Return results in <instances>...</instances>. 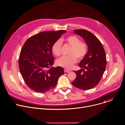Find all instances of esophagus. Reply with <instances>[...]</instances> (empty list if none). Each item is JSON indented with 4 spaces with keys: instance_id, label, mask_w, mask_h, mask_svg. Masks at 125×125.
I'll return each instance as SVG.
<instances>
[{
    "instance_id": "obj_1",
    "label": "esophagus",
    "mask_w": 125,
    "mask_h": 125,
    "mask_svg": "<svg viewBox=\"0 0 125 125\" xmlns=\"http://www.w3.org/2000/svg\"><path fill=\"white\" fill-rule=\"evenodd\" d=\"M64 72L65 73H68L69 72H70V70L67 69H64Z\"/></svg>"
}]
</instances>
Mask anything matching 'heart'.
I'll return each mask as SVG.
<instances>
[{"label":"heart","instance_id":"b5f03b06","mask_svg":"<svg viewBox=\"0 0 125 125\" xmlns=\"http://www.w3.org/2000/svg\"><path fill=\"white\" fill-rule=\"evenodd\" d=\"M67 43L72 47L69 56H64L58 59L56 62L58 66L71 69L79 60L83 59L88 51V46L85 42H82L81 40L76 35H70L65 39ZM62 42L58 40L54 42L52 46V51L55 56L61 55Z\"/></svg>","mask_w":125,"mask_h":125}]
</instances>
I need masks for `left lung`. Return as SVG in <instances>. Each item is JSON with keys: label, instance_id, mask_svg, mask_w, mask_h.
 Masks as SVG:
<instances>
[{"label": "left lung", "instance_id": "left-lung-1", "mask_svg": "<svg viewBox=\"0 0 125 125\" xmlns=\"http://www.w3.org/2000/svg\"><path fill=\"white\" fill-rule=\"evenodd\" d=\"M74 31L84 39L88 50L79 64L83 69L74 71L77 77L72 84L81 90H90L99 83L104 74L106 66L105 52L101 42L90 31L81 29Z\"/></svg>", "mask_w": 125, "mask_h": 125}]
</instances>
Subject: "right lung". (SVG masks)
Here are the masks:
<instances>
[{
  "label": "right lung",
  "mask_w": 125,
  "mask_h": 125,
  "mask_svg": "<svg viewBox=\"0 0 125 125\" xmlns=\"http://www.w3.org/2000/svg\"><path fill=\"white\" fill-rule=\"evenodd\" d=\"M66 31H44L29 38L25 42L19 58V67L26 84L32 91L44 93L55 87L64 74L61 67L51 68L54 58L52 46Z\"/></svg>",
  "instance_id": "obj_1"
}]
</instances>
